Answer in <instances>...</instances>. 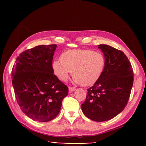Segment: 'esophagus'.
<instances>
[{"label": "esophagus", "mask_w": 146, "mask_h": 146, "mask_svg": "<svg viewBox=\"0 0 146 146\" xmlns=\"http://www.w3.org/2000/svg\"><path fill=\"white\" fill-rule=\"evenodd\" d=\"M76 90V89L75 88H72V87H70L69 88V92L70 93H72L73 91H75Z\"/></svg>", "instance_id": "1"}]
</instances>
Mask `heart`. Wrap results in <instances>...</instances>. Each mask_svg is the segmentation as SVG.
<instances>
[{"instance_id":"heart-1","label":"heart","mask_w":146,"mask_h":146,"mask_svg":"<svg viewBox=\"0 0 146 146\" xmlns=\"http://www.w3.org/2000/svg\"><path fill=\"white\" fill-rule=\"evenodd\" d=\"M105 66L104 55L91 49L64 51L60 60H55L52 63L53 73L60 80H67L71 71L74 83L85 86H92L99 80Z\"/></svg>"}]
</instances>
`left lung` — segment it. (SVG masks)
<instances>
[{"instance_id":"1","label":"left lung","mask_w":146,"mask_h":146,"mask_svg":"<svg viewBox=\"0 0 146 146\" xmlns=\"http://www.w3.org/2000/svg\"><path fill=\"white\" fill-rule=\"evenodd\" d=\"M106 58L104 71L99 80L88 90L82 111L96 122L107 121L125 108L133 84V71L129 60L122 51L100 44Z\"/></svg>"}]
</instances>
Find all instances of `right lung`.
Returning <instances> with one entry per match:
<instances>
[{"label": "right lung", "instance_id": "right-lung-1", "mask_svg": "<svg viewBox=\"0 0 146 146\" xmlns=\"http://www.w3.org/2000/svg\"><path fill=\"white\" fill-rule=\"evenodd\" d=\"M56 44L27 49L17 56L12 69V85L23 112L35 121L46 122L58 115L68 94L67 86L53 74Z\"/></svg>", "mask_w": 146, "mask_h": 146}]
</instances>
